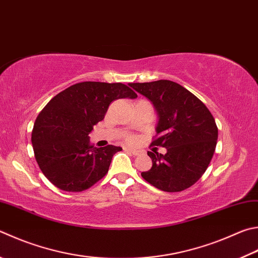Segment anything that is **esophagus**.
<instances>
[{
  "label": "esophagus",
  "instance_id": "1",
  "mask_svg": "<svg viewBox=\"0 0 258 258\" xmlns=\"http://www.w3.org/2000/svg\"><path fill=\"white\" fill-rule=\"evenodd\" d=\"M125 151H127L128 153L132 154V156H139L140 154V151H138V150L135 149H131V148H124Z\"/></svg>",
  "mask_w": 258,
  "mask_h": 258
}]
</instances>
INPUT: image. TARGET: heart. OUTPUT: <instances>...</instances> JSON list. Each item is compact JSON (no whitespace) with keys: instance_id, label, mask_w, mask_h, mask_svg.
Segmentation results:
<instances>
[{"instance_id":"obj_1","label":"heart","mask_w":258,"mask_h":258,"mask_svg":"<svg viewBox=\"0 0 258 258\" xmlns=\"http://www.w3.org/2000/svg\"><path fill=\"white\" fill-rule=\"evenodd\" d=\"M126 140H127L128 142H134L135 141V138L132 137V135H127V137H126Z\"/></svg>"}]
</instances>
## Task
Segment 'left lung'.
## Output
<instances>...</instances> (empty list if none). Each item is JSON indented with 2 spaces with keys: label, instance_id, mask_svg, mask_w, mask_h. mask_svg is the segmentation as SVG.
<instances>
[{
  "label": "left lung",
  "instance_id": "1",
  "mask_svg": "<svg viewBox=\"0 0 258 258\" xmlns=\"http://www.w3.org/2000/svg\"><path fill=\"white\" fill-rule=\"evenodd\" d=\"M156 108L159 120L151 145L166 154L149 151L152 167L141 174L149 184L165 191H181L194 185L208 169L218 140L211 111L198 97L169 80L130 83Z\"/></svg>",
  "mask_w": 258,
  "mask_h": 258
}]
</instances>
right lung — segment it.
<instances>
[{
	"mask_svg": "<svg viewBox=\"0 0 258 258\" xmlns=\"http://www.w3.org/2000/svg\"><path fill=\"white\" fill-rule=\"evenodd\" d=\"M138 95L123 83L86 81L65 89L37 116L31 134L36 161L45 177L65 191L90 188L108 172L121 148H95L89 134L111 101Z\"/></svg>",
	"mask_w": 258,
	"mask_h": 258,
	"instance_id": "obj_1",
	"label": "right lung"
}]
</instances>
